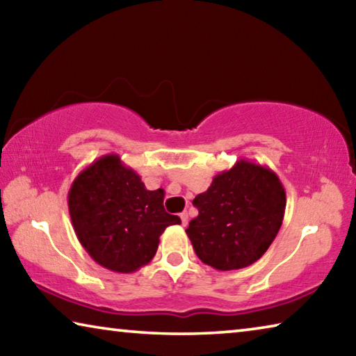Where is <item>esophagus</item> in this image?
<instances>
[{
    "label": "esophagus",
    "mask_w": 356,
    "mask_h": 356,
    "mask_svg": "<svg viewBox=\"0 0 356 356\" xmlns=\"http://www.w3.org/2000/svg\"><path fill=\"white\" fill-rule=\"evenodd\" d=\"M180 220H182V226H186V225H188V213H186V212H182V213H180Z\"/></svg>",
    "instance_id": "esophagus-1"
}]
</instances>
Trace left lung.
<instances>
[{"mask_svg": "<svg viewBox=\"0 0 356 356\" xmlns=\"http://www.w3.org/2000/svg\"><path fill=\"white\" fill-rule=\"evenodd\" d=\"M193 206L200 213L185 231L193 250L226 272L248 267L268 250L284 218L286 191L270 168L242 159L216 174Z\"/></svg>", "mask_w": 356, "mask_h": 356, "instance_id": "left-lung-1", "label": "left lung"}]
</instances>
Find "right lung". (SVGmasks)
Listing matches in <instances>:
<instances>
[{
	"instance_id": "add662e5",
	"label": "right lung",
	"mask_w": 356,
	"mask_h": 356,
	"mask_svg": "<svg viewBox=\"0 0 356 356\" xmlns=\"http://www.w3.org/2000/svg\"><path fill=\"white\" fill-rule=\"evenodd\" d=\"M165 191H150L118 154L100 156L69 190L72 226L83 248L111 272L134 273L152 261L160 236L176 215L165 212Z\"/></svg>"
}]
</instances>
